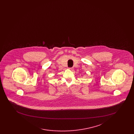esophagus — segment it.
Here are the masks:
<instances>
[{
	"label": "esophagus",
	"instance_id": "obj_1",
	"mask_svg": "<svg viewBox=\"0 0 134 134\" xmlns=\"http://www.w3.org/2000/svg\"><path fill=\"white\" fill-rule=\"evenodd\" d=\"M69 69H70L71 70H72V71H73V70H74V68H73V67L69 68Z\"/></svg>",
	"mask_w": 134,
	"mask_h": 134
}]
</instances>
